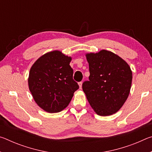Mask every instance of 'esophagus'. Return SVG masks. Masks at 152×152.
Here are the masks:
<instances>
[{"label": "esophagus", "mask_w": 152, "mask_h": 152, "mask_svg": "<svg viewBox=\"0 0 152 152\" xmlns=\"http://www.w3.org/2000/svg\"><path fill=\"white\" fill-rule=\"evenodd\" d=\"M78 85H79V87H80V89H81L82 88V82H78Z\"/></svg>", "instance_id": "1"}]
</instances>
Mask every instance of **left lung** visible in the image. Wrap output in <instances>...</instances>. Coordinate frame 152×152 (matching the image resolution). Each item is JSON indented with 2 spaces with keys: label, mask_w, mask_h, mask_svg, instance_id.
<instances>
[{
  "label": "left lung",
  "mask_w": 152,
  "mask_h": 152,
  "mask_svg": "<svg viewBox=\"0 0 152 152\" xmlns=\"http://www.w3.org/2000/svg\"><path fill=\"white\" fill-rule=\"evenodd\" d=\"M89 64V80L82 89L97 115L117 113L129 94L132 72L126 61L111 51L102 50L86 54Z\"/></svg>",
  "instance_id": "8db88e82"
}]
</instances>
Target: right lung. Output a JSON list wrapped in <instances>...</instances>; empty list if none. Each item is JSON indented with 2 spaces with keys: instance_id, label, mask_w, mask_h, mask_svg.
<instances>
[{
  "instance_id": "right-lung-1",
  "label": "right lung",
  "mask_w": 152,
  "mask_h": 152,
  "mask_svg": "<svg viewBox=\"0 0 152 152\" xmlns=\"http://www.w3.org/2000/svg\"><path fill=\"white\" fill-rule=\"evenodd\" d=\"M71 57L55 50L41 56L30 69L28 84L38 106L50 113L64 110L79 88L73 80Z\"/></svg>"
}]
</instances>
